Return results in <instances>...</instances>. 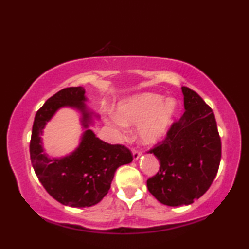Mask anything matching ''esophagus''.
<instances>
[{"instance_id": "34e87169", "label": "esophagus", "mask_w": 249, "mask_h": 249, "mask_svg": "<svg viewBox=\"0 0 249 249\" xmlns=\"http://www.w3.org/2000/svg\"><path fill=\"white\" fill-rule=\"evenodd\" d=\"M131 152H133V157H134V160H138V158L141 156V152H139V151L133 150Z\"/></svg>"}]
</instances>
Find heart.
<instances>
[{"instance_id": "obj_1", "label": "heart", "mask_w": 249, "mask_h": 249, "mask_svg": "<svg viewBox=\"0 0 249 249\" xmlns=\"http://www.w3.org/2000/svg\"><path fill=\"white\" fill-rule=\"evenodd\" d=\"M178 104L176 99H163L157 94L144 93L119 103L115 111L114 126H137V138L143 144H155L170 129Z\"/></svg>"}]
</instances>
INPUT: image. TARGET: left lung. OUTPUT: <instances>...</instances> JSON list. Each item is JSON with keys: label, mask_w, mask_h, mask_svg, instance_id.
Returning <instances> with one entry per match:
<instances>
[{"label": "left lung", "mask_w": 249, "mask_h": 249, "mask_svg": "<svg viewBox=\"0 0 249 249\" xmlns=\"http://www.w3.org/2000/svg\"><path fill=\"white\" fill-rule=\"evenodd\" d=\"M184 113L168 130L165 140L149 151L160 160V170L146 181L147 189L169 206L192 204L217 174L221 142L215 115L204 100L182 87Z\"/></svg>", "instance_id": "obj_1"}]
</instances>
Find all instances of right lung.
<instances>
[{"label": "right lung", "instance_id": "1", "mask_svg": "<svg viewBox=\"0 0 249 249\" xmlns=\"http://www.w3.org/2000/svg\"><path fill=\"white\" fill-rule=\"evenodd\" d=\"M82 87L63 89L54 94L36 112L30 142L32 166L52 198L71 208L97 204L110 189L114 173L120 166L133 161V154L122 144H109L97 138L89 126L97 118L87 105ZM63 107L78 109L86 129L81 143L70 156L50 159L42 147L41 135L47 121Z\"/></svg>", "mask_w": 249, "mask_h": 249}]
</instances>
